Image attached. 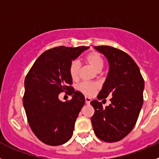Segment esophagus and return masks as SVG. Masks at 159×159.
<instances>
[{"label":"esophagus","mask_w":159,"mask_h":159,"mask_svg":"<svg viewBox=\"0 0 159 159\" xmlns=\"http://www.w3.org/2000/svg\"><path fill=\"white\" fill-rule=\"evenodd\" d=\"M84 100H85V103H87V104H89L90 102H91V98L87 97V96H85Z\"/></svg>","instance_id":"1"}]
</instances>
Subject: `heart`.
<instances>
[{
	"mask_svg": "<svg viewBox=\"0 0 159 159\" xmlns=\"http://www.w3.org/2000/svg\"><path fill=\"white\" fill-rule=\"evenodd\" d=\"M85 61L96 71H100L103 66V59L102 56L96 52H92L89 53L85 58ZM80 70V64L78 61H73L69 67V72L73 79H77L78 78ZM99 85L96 83L82 82L78 85V89L81 93L86 95H91L96 90L98 89Z\"/></svg>",
	"mask_w": 159,
	"mask_h": 159,
	"instance_id": "1",
	"label": "heart"
}]
</instances>
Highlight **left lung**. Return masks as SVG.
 I'll list each match as a JSON object with an SVG mask.
<instances>
[{"label": "left lung", "mask_w": 159, "mask_h": 159, "mask_svg": "<svg viewBox=\"0 0 159 159\" xmlns=\"http://www.w3.org/2000/svg\"><path fill=\"white\" fill-rule=\"evenodd\" d=\"M107 58L109 71L98 94V100L111 96V103L103 108L91 101L95 113L91 118L96 136L105 142L119 141L134 128L143 103L144 81L138 66L127 53L111 46H95Z\"/></svg>", "instance_id": "obj_1"}]
</instances>
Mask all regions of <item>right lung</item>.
I'll list each match as a JSON object with an SVG mask.
<instances>
[{
	"instance_id": "add662e5",
	"label": "right lung",
	"mask_w": 159,
	"mask_h": 159,
	"mask_svg": "<svg viewBox=\"0 0 159 159\" xmlns=\"http://www.w3.org/2000/svg\"><path fill=\"white\" fill-rule=\"evenodd\" d=\"M89 47H56L37 59L25 78L23 107L28 123L35 136L45 144L61 145L73 135L75 121L84 106V96L70 86L69 67L73 60ZM72 97L62 102L58 94Z\"/></svg>"
}]
</instances>
